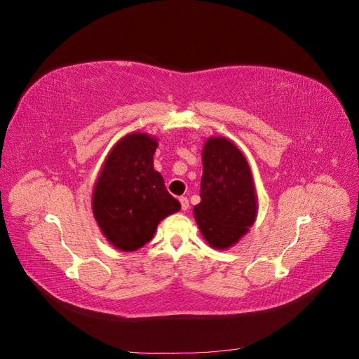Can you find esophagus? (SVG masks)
<instances>
[{
	"label": "esophagus",
	"instance_id": "obj_1",
	"mask_svg": "<svg viewBox=\"0 0 359 359\" xmlns=\"http://www.w3.org/2000/svg\"><path fill=\"white\" fill-rule=\"evenodd\" d=\"M180 203H181V208L184 210V211H187L189 210V206H190V203H189V199L187 198H180Z\"/></svg>",
	"mask_w": 359,
	"mask_h": 359
}]
</instances>
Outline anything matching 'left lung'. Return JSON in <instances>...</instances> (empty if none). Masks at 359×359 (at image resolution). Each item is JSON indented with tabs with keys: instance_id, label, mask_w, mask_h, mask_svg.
<instances>
[{
	"instance_id": "obj_1",
	"label": "left lung",
	"mask_w": 359,
	"mask_h": 359,
	"mask_svg": "<svg viewBox=\"0 0 359 359\" xmlns=\"http://www.w3.org/2000/svg\"><path fill=\"white\" fill-rule=\"evenodd\" d=\"M201 203L193 212L205 241L229 248L253 226L257 196L244 154L229 139L210 137L202 151Z\"/></svg>"
}]
</instances>
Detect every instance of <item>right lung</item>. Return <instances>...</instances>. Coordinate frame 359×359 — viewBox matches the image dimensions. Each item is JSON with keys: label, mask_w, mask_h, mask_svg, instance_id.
<instances>
[{"label": "right lung", "mask_w": 359, "mask_h": 359, "mask_svg": "<svg viewBox=\"0 0 359 359\" xmlns=\"http://www.w3.org/2000/svg\"><path fill=\"white\" fill-rule=\"evenodd\" d=\"M157 145V139L147 133L119 139L94 186V219L106 240L123 252L144 247L158 223L181 208L154 169Z\"/></svg>", "instance_id": "1"}]
</instances>
